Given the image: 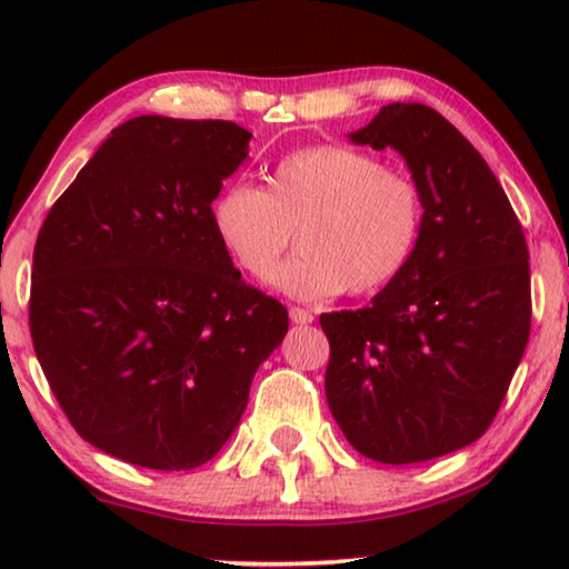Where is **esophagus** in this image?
<instances>
[{
  "instance_id": "34e87169",
  "label": "esophagus",
  "mask_w": 569,
  "mask_h": 569,
  "mask_svg": "<svg viewBox=\"0 0 569 569\" xmlns=\"http://www.w3.org/2000/svg\"><path fill=\"white\" fill-rule=\"evenodd\" d=\"M290 321L300 323V326H308V323H313V313H310V310H306V308H290Z\"/></svg>"
}]
</instances>
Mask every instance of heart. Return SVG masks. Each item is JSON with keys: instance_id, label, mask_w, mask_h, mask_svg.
<instances>
[{"instance_id": "obj_1", "label": "heart", "mask_w": 569, "mask_h": 569, "mask_svg": "<svg viewBox=\"0 0 569 569\" xmlns=\"http://www.w3.org/2000/svg\"><path fill=\"white\" fill-rule=\"evenodd\" d=\"M222 251L248 277L269 279L298 230L300 253L274 277L300 300L360 298L401 277L422 236V193L407 173L347 144L284 154L267 189L230 183L212 201Z\"/></svg>"}]
</instances>
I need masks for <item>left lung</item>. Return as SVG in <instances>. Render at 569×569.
Segmentation results:
<instances>
[{"label": "left lung", "instance_id": "left-lung-1", "mask_svg": "<svg viewBox=\"0 0 569 569\" xmlns=\"http://www.w3.org/2000/svg\"><path fill=\"white\" fill-rule=\"evenodd\" d=\"M393 147L422 193L409 267L368 308L323 313L326 401L349 446L419 463L487 432L531 333L523 228L485 158L422 103H391L349 134Z\"/></svg>", "mask_w": 569, "mask_h": 569}]
</instances>
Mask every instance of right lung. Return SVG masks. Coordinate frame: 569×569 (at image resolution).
Listing matches in <instances>:
<instances>
[{
  "label": "right lung",
  "instance_id": "add662e5",
  "mask_svg": "<svg viewBox=\"0 0 569 569\" xmlns=\"http://www.w3.org/2000/svg\"><path fill=\"white\" fill-rule=\"evenodd\" d=\"M232 121L137 116L51 207L33 251L30 337L80 438L189 471L220 453L287 308L240 279L212 228L248 158Z\"/></svg>",
  "mask_w": 569,
  "mask_h": 569
}]
</instances>
